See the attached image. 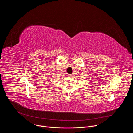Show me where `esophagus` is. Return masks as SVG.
Masks as SVG:
<instances>
[{
	"label": "esophagus",
	"instance_id": "esophagus-1",
	"mask_svg": "<svg viewBox=\"0 0 133 133\" xmlns=\"http://www.w3.org/2000/svg\"><path fill=\"white\" fill-rule=\"evenodd\" d=\"M68 76L70 77H72L73 76V74H69Z\"/></svg>",
	"mask_w": 133,
	"mask_h": 133
}]
</instances>
